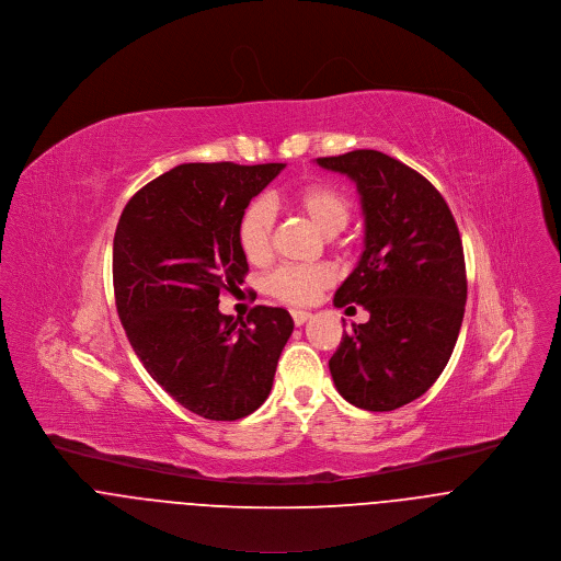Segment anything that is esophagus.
I'll use <instances>...</instances> for the list:
<instances>
[{"mask_svg": "<svg viewBox=\"0 0 561 561\" xmlns=\"http://www.w3.org/2000/svg\"><path fill=\"white\" fill-rule=\"evenodd\" d=\"M290 314H293V321H295L297 328H301L304 323H308V321L312 319V314H310V312H304V310H293Z\"/></svg>", "mask_w": 561, "mask_h": 561, "instance_id": "obj_1", "label": "esophagus"}]
</instances>
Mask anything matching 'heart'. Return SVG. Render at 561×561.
Here are the masks:
<instances>
[{"label": "heart", "instance_id": "b5f03b06", "mask_svg": "<svg viewBox=\"0 0 561 561\" xmlns=\"http://www.w3.org/2000/svg\"><path fill=\"white\" fill-rule=\"evenodd\" d=\"M290 204L325 236L342 231L353 215L351 199L332 184H308L290 197ZM273 225L275 213L271 204L257 199L244 208L238 221V244L249 262L262 264L268 260ZM332 282L334 273L325 264H290L279 266L266 279V290L284 304L306 306Z\"/></svg>", "mask_w": 561, "mask_h": 561}]
</instances>
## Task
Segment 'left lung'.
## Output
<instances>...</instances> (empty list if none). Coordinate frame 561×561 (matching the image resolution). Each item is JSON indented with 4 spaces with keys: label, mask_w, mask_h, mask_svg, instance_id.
Here are the masks:
<instances>
[{
    "label": "left lung",
    "mask_w": 561,
    "mask_h": 561,
    "mask_svg": "<svg viewBox=\"0 0 561 561\" xmlns=\"http://www.w3.org/2000/svg\"><path fill=\"white\" fill-rule=\"evenodd\" d=\"M317 164L355 182L364 213V251L334 306L357 304L370 314L342 334L330 370L351 405L390 412L434 386L459 336V229L436 186L381 151L355 149Z\"/></svg>",
    "instance_id": "left-lung-1"
}]
</instances>
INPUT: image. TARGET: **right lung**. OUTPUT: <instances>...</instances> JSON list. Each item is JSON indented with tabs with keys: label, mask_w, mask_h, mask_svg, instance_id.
Wrapping results in <instances>:
<instances>
[{
	"label": "right lung",
	"mask_w": 561,
	"mask_h": 561,
	"mask_svg": "<svg viewBox=\"0 0 561 561\" xmlns=\"http://www.w3.org/2000/svg\"><path fill=\"white\" fill-rule=\"evenodd\" d=\"M284 167L180 164L127 202L114 231L127 340L153 381L208 421L244 419L266 401L295 328L284 308L255 306L247 321L219 312V295L249 271L238 221Z\"/></svg>",
	"instance_id": "add662e5"
}]
</instances>
